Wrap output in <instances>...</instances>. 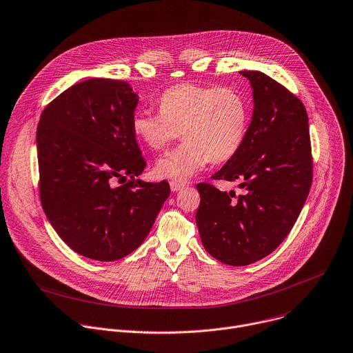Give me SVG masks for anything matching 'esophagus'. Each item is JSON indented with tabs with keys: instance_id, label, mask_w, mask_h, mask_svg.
<instances>
[{
	"instance_id": "esophagus-1",
	"label": "esophagus",
	"mask_w": 353,
	"mask_h": 353,
	"mask_svg": "<svg viewBox=\"0 0 353 353\" xmlns=\"http://www.w3.org/2000/svg\"><path fill=\"white\" fill-rule=\"evenodd\" d=\"M170 188H172V191H180L181 188H184V184L180 183V181L172 180V181H170Z\"/></svg>"
}]
</instances>
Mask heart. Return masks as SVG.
Segmentation results:
<instances>
[{
	"mask_svg": "<svg viewBox=\"0 0 353 353\" xmlns=\"http://www.w3.org/2000/svg\"><path fill=\"white\" fill-rule=\"evenodd\" d=\"M159 113H134L132 129L139 141L155 152L181 136L184 143L162 157L159 177L185 181L209 162L223 163L241 148L250 123V106L234 87L183 83L158 99Z\"/></svg>",
	"mask_w": 353,
	"mask_h": 353,
	"instance_id": "1",
	"label": "heart"
}]
</instances>
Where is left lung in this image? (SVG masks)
<instances>
[{"label": "left lung", "mask_w": 353, "mask_h": 353, "mask_svg": "<svg viewBox=\"0 0 353 353\" xmlns=\"http://www.w3.org/2000/svg\"><path fill=\"white\" fill-rule=\"evenodd\" d=\"M240 73L254 88L252 121L239 152L212 179L239 181L243 192L196 184L202 245L230 266L258 262L284 241L313 179L307 113L301 99L262 72Z\"/></svg>", "instance_id": "8db88e82"}]
</instances>
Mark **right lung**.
Segmentation results:
<instances>
[{"mask_svg":"<svg viewBox=\"0 0 353 353\" xmlns=\"http://www.w3.org/2000/svg\"><path fill=\"white\" fill-rule=\"evenodd\" d=\"M137 102L123 80L88 79L40 116L43 209L63 243L94 261H117L137 250L170 194L166 180L136 179L147 166L132 129ZM116 178L127 183L113 188Z\"/></svg>","mask_w":353,"mask_h":353,"instance_id":"right-lung-1","label":"right lung"}]
</instances>
